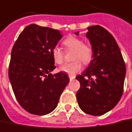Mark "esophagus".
Masks as SVG:
<instances>
[{"mask_svg":"<svg viewBox=\"0 0 132 132\" xmlns=\"http://www.w3.org/2000/svg\"><path fill=\"white\" fill-rule=\"evenodd\" d=\"M69 78H70L71 80H72L73 79L75 78V76H74V75H69Z\"/></svg>","mask_w":132,"mask_h":132,"instance_id":"obj_1","label":"esophagus"}]
</instances>
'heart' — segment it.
<instances>
[{
  "mask_svg": "<svg viewBox=\"0 0 132 132\" xmlns=\"http://www.w3.org/2000/svg\"><path fill=\"white\" fill-rule=\"evenodd\" d=\"M63 45L67 49L73 50L71 59L72 62L64 64L60 71L70 74L74 75L82 69V61L84 64H88L92 59L93 50L90 45L84 44L82 39L75 37L68 36L63 41ZM52 57L54 62L57 64H61L64 61V52L57 45L52 49Z\"/></svg>",
  "mask_w": 132,
  "mask_h": 132,
  "instance_id": "b5f03b06",
  "label": "heart"
}]
</instances>
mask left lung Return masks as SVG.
Wrapping results in <instances>:
<instances>
[{"mask_svg": "<svg viewBox=\"0 0 132 132\" xmlns=\"http://www.w3.org/2000/svg\"><path fill=\"white\" fill-rule=\"evenodd\" d=\"M86 36L93 49L88 68L76 77L80 84L77 92L80 108L92 116H102L115 107L123 93L126 68L119 45L103 27H87ZM77 36L79 32H75Z\"/></svg>", "mask_w": 132, "mask_h": 132, "instance_id": "1", "label": "left lung"}]
</instances>
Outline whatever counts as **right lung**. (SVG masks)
<instances>
[{
    "mask_svg": "<svg viewBox=\"0 0 132 132\" xmlns=\"http://www.w3.org/2000/svg\"><path fill=\"white\" fill-rule=\"evenodd\" d=\"M62 36L59 30L31 24L13 45L9 79L16 100L31 114L44 116L52 112L69 82L64 72L51 74L55 68L52 49Z\"/></svg>",
    "mask_w": 132,
    "mask_h": 132,
    "instance_id": "add662e5",
    "label": "right lung"
}]
</instances>
